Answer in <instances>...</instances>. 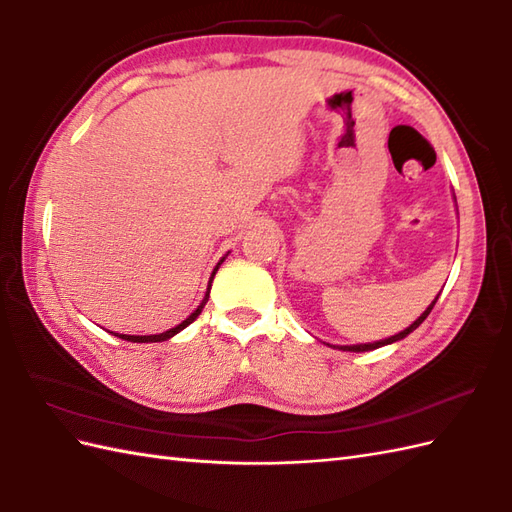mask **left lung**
Masks as SVG:
<instances>
[{"label": "left lung", "instance_id": "obj_1", "mask_svg": "<svg viewBox=\"0 0 512 512\" xmlns=\"http://www.w3.org/2000/svg\"><path fill=\"white\" fill-rule=\"evenodd\" d=\"M438 299V296H436ZM436 299L432 301V305L427 307V310L414 320V323L408 327V329H403V331H399V334H395V336H390V338H386V340H377V342H368V344H351V347H338V349H342V351H353V353H360V351H373V349H379V347H386V344H392V342H397V340H403L406 338L408 334H412L414 329H417L423 320L430 316V312H432V307H434V303H436Z\"/></svg>", "mask_w": 512, "mask_h": 512}]
</instances>
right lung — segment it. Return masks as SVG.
Segmentation results:
<instances>
[{"label": "right lung", "mask_w": 512, "mask_h": 512, "mask_svg": "<svg viewBox=\"0 0 512 512\" xmlns=\"http://www.w3.org/2000/svg\"><path fill=\"white\" fill-rule=\"evenodd\" d=\"M224 261V257L220 259V264ZM220 264L213 268V272H211V279H209V288H207V294H205V299H202V303L196 307V310L189 314L181 325H176V327H172V329H168V331H163V334H157V336H126V334H120V338L122 340H128V342H161V340H168V338H172V336H176L178 331H183L187 325H192L194 320L198 318V314L202 312V307H205V303H207V299H209V290H211V281H213V277H216V272H218V268H220ZM117 336V334H115Z\"/></svg>", "instance_id": "right-lung-1"}]
</instances>
